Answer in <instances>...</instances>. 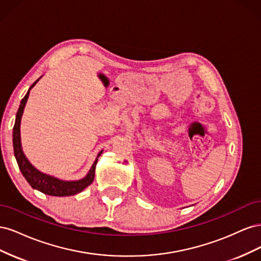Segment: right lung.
Instances as JSON below:
<instances>
[{
	"label": "right lung",
	"mask_w": 261,
	"mask_h": 261,
	"mask_svg": "<svg viewBox=\"0 0 261 261\" xmlns=\"http://www.w3.org/2000/svg\"><path fill=\"white\" fill-rule=\"evenodd\" d=\"M41 78V77H40ZM39 82L37 80L33 85L30 86L28 89L26 96L23 97L20 101V106L18 108V111L16 114V120H15V125L13 128V146H14V154L16 158L17 164L19 167V170L23 177L29 183V185L34 189L41 192L45 195L50 196H57V197H65V196H72L76 195L78 193L83 192L86 187H88L94 178V171H96V165L98 162V158L101 155L102 151L99 152L97 159L94 160L93 164L89 172L87 173V175L78 180H63L59 179L54 176L45 174L39 170H37L33 164L29 162V160L23 154V151L21 149V143H20V121L21 116L23 113V109L27 103V100L29 97V92L31 88Z\"/></svg>",
	"instance_id": "add662e5"
}]
</instances>
